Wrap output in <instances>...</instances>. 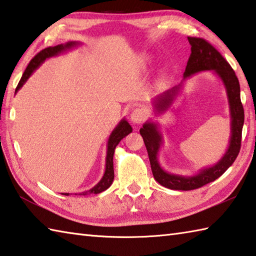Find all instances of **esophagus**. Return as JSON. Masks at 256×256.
Listing matches in <instances>:
<instances>
[{"label":"esophagus","mask_w":256,"mask_h":256,"mask_svg":"<svg viewBox=\"0 0 256 256\" xmlns=\"http://www.w3.org/2000/svg\"><path fill=\"white\" fill-rule=\"evenodd\" d=\"M148 117V112L147 110H144L142 108H136L132 112V114H130V119L134 124H142L144 119Z\"/></svg>","instance_id":"1"}]
</instances>
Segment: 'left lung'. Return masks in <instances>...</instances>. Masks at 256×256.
<instances>
[{
	"label": "left lung",
	"instance_id": "left-lung-1",
	"mask_svg": "<svg viewBox=\"0 0 256 256\" xmlns=\"http://www.w3.org/2000/svg\"><path fill=\"white\" fill-rule=\"evenodd\" d=\"M190 48V56L188 59L184 72V80L200 71L213 70L223 81L226 92H228L230 112V146L224 156L214 166L200 170L197 175L182 176L170 174L162 170L158 162V152L162 144V137L156 124L147 122L140 129V134L147 148L149 162H150L154 178L170 190H192L200 188L210 182L218 180L220 176L232 166L238 157L240 142H242V129L244 124V109L240 102V90L238 76L230 64L226 61L215 48L202 38L188 36ZM182 84L174 86L172 89L157 96L154 99V107L158 112H164L170 107L172 101L180 92Z\"/></svg>",
	"mask_w": 256,
	"mask_h": 256
}]
</instances>
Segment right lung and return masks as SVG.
<instances>
[{
	"label": "right lung",
	"instance_id": "right-lung-1",
	"mask_svg": "<svg viewBox=\"0 0 256 256\" xmlns=\"http://www.w3.org/2000/svg\"><path fill=\"white\" fill-rule=\"evenodd\" d=\"M78 42H68L66 44H59L56 46H49L43 49L42 51H40L38 54L33 58V59L30 61V64H28L26 71L22 76V78L18 82L16 92H18L20 90L21 86L26 82V80L30 78V76L33 74V71H36V69L38 68V66L44 62L46 59L51 56H58L59 53L64 52L66 50H69L71 48H74L76 46H78ZM132 132V128L130 124H128V122L126 119H122V122L118 124V126L114 129V132H112L109 137L108 140V148H107V158H106V170L101 180L98 182L97 185L94 187L91 188V190L81 192L80 195H89V194H99V192H104L112 186L114 178V149L117 147V144L120 142V140L124 137H126L128 134H130ZM64 195L68 196V192H64Z\"/></svg>",
	"mask_w": 256,
	"mask_h": 256
}]
</instances>
